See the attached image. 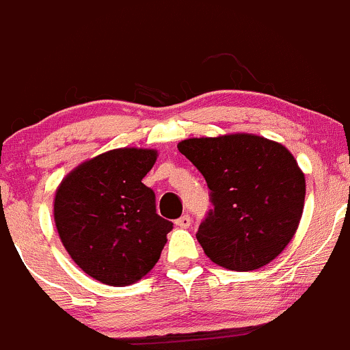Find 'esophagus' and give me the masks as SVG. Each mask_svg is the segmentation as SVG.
Instances as JSON below:
<instances>
[{
  "label": "esophagus",
  "instance_id": "obj_1",
  "mask_svg": "<svg viewBox=\"0 0 350 350\" xmlns=\"http://www.w3.org/2000/svg\"><path fill=\"white\" fill-rule=\"evenodd\" d=\"M174 224L178 227H183V229H186V227L191 226V217H189V215H183V217H179V219L176 220Z\"/></svg>",
  "mask_w": 350,
  "mask_h": 350
}]
</instances>
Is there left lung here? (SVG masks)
<instances>
[{"label":"left lung","instance_id":"left-lung-1","mask_svg":"<svg viewBox=\"0 0 350 350\" xmlns=\"http://www.w3.org/2000/svg\"><path fill=\"white\" fill-rule=\"evenodd\" d=\"M179 152L205 178L213 208L196 239L206 256L236 272L279 256L299 226L306 181L284 145L250 133L188 138Z\"/></svg>","mask_w":350,"mask_h":350}]
</instances>
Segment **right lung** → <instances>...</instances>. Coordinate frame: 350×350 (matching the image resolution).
<instances>
[{
    "label": "right lung",
    "mask_w": 350,
    "mask_h": 350,
    "mask_svg": "<svg viewBox=\"0 0 350 350\" xmlns=\"http://www.w3.org/2000/svg\"><path fill=\"white\" fill-rule=\"evenodd\" d=\"M157 161L150 148H116L85 161L57 186L54 222L71 260L107 286H130L161 258L172 222L142 183Z\"/></svg>",
    "instance_id": "obj_1"
}]
</instances>
